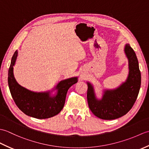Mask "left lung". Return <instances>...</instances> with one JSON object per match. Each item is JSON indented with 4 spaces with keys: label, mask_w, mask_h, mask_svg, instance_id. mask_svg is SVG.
I'll use <instances>...</instances> for the list:
<instances>
[{
    "label": "left lung",
    "mask_w": 149,
    "mask_h": 149,
    "mask_svg": "<svg viewBox=\"0 0 149 149\" xmlns=\"http://www.w3.org/2000/svg\"><path fill=\"white\" fill-rule=\"evenodd\" d=\"M125 53L129 59V73L127 79L119 88L105 90L102 99L95 96L92 85L88 83V106L95 115L103 120H114L127 114L133 106L141 86V73L134 51L126 44Z\"/></svg>",
    "instance_id": "1"
}]
</instances>
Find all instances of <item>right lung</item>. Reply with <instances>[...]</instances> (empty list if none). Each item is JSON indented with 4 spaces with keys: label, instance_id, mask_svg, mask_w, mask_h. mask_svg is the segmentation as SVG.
I'll use <instances>...</instances> for the list:
<instances>
[{
    "label": "right lung",
    "instance_id": "1",
    "mask_svg": "<svg viewBox=\"0 0 149 149\" xmlns=\"http://www.w3.org/2000/svg\"><path fill=\"white\" fill-rule=\"evenodd\" d=\"M17 55V50L12 57L8 72L9 90L16 105L26 115L36 118L45 119L58 115L64 107L68 89L77 83V78L72 77L60 82L56 86L58 93L55 97H50L49 92H33L19 85L14 77L13 66Z\"/></svg>",
    "mask_w": 149,
    "mask_h": 149
}]
</instances>
